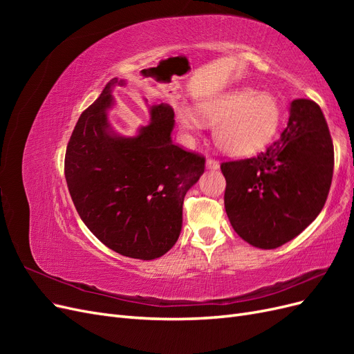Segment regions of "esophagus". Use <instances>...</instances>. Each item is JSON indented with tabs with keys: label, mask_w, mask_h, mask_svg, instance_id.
Returning <instances> with one entry per match:
<instances>
[{
	"label": "esophagus",
	"mask_w": 354,
	"mask_h": 354,
	"mask_svg": "<svg viewBox=\"0 0 354 354\" xmlns=\"http://www.w3.org/2000/svg\"><path fill=\"white\" fill-rule=\"evenodd\" d=\"M207 168L208 169H218L220 168V162H218V160H216V159L208 158L207 159Z\"/></svg>",
	"instance_id": "1"
}]
</instances>
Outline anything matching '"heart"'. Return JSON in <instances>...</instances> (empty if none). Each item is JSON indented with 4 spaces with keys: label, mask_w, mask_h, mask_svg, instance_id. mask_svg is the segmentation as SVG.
I'll use <instances>...</instances> for the list:
<instances>
[{
    "label": "heart",
    "mask_w": 354,
    "mask_h": 354,
    "mask_svg": "<svg viewBox=\"0 0 354 354\" xmlns=\"http://www.w3.org/2000/svg\"><path fill=\"white\" fill-rule=\"evenodd\" d=\"M176 116L187 131L201 128V117L216 124L214 140L221 151L245 156L261 151L272 140L279 128L281 106L272 94L259 93L252 87H236L201 102L196 111L180 106Z\"/></svg>",
    "instance_id": "obj_1"
}]
</instances>
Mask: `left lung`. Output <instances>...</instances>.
<instances>
[{
  "instance_id": "left-lung-1",
  "label": "left lung",
  "mask_w": 354,
  "mask_h": 354,
  "mask_svg": "<svg viewBox=\"0 0 354 354\" xmlns=\"http://www.w3.org/2000/svg\"><path fill=\"white\" fill-rule=\"evenodd\" d=\"M232 227L257 248L298 236L322 211L334 174V145L319 106L297 99L281 137L254 158L221 164Z\"/></svg>"
}]
</instances>
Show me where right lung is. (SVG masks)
<instances>
[{"instance_id":"right-lung-1","label":"right lung","mask_w":354,"mask_h":354,"mask_svg":"<svg viewBox=\"0 0 354 354\" xmlns=\"http://www.w3.org/2000/svg\"><path fill=\"white\" fill-rule=\"evenodd\" d=\"M113 78L73 128L65 177L73 205L90 232L115 252L153 260L177 242L183 201L205 169V158L171 140L174 111L151 108V122L134 137L112 131L108 109Z\"/></svg>"}]
</instances>
